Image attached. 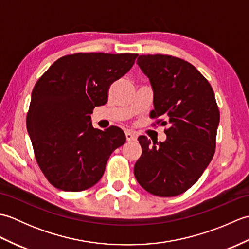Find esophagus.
I'll return each mask as SVG.
<instances>
[{"mask_svg": "<svg viewBox=\"0 0 249 249\" xmlns=\"http://www.w3.org/2000/svg\"><path fill=\"white\" fill-rule=\"evenodd\" d=\"M125 136H126V140H127L128 142H130V141H136V140H137V137H136V135L133 133V131H126Z\"/></svg>", "mask_w": 249, "mask_h": 249, "instance_id": "obj_1", "label": "esophagus"}]
</instances>
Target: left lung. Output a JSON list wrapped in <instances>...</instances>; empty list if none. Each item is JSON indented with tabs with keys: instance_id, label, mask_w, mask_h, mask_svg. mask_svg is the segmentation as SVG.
<instances>
[{
	"instance_id": "1",
	"label": "left lung",
	"mask_w": 249,
	"mask_h": 249,
	"mask_svg": "<svg viewBox=\"0 0 249 249\" xmlns=\"http://www.w3.org/2000/svg\"><path fill=\"white\" fill-rule=\"evenodd\" d=\"M154 93L151 118L169 125L167 139L138 140L142 154L134 173L146 192L173 197L186 192L212 160L219 110L209 81L190 63L165 54L140 55L137 60Z\"/></svg>"
}]
</instances>
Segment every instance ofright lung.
<instances>
[{"label":"right lung","instance_id":"1","mask_svg":"<svg viewBox=\"0 0 249 249\" xmlns=\"http://www.w3.org/2000/svg\"><path fill=\"white\" fill-rule=\"evenodd\" d=\"M135 53H75L55 61L32 92L26 128L36 161L54 187L81 192L94 186L109 156L123 145L116 126L100 130L93 109L108 100V89L133 67Z\"/></svg>","mask_w":249,"mask_h":249}]
</instances>
